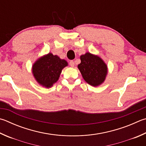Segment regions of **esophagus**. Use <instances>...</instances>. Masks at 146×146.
Wrapping results in <instances>:
<instances>
[{
	"label": "esophagus",
	"mask_w": 146,
	"mask_h": 146,
	"mask_svg": "<svg viewBox=\"0 0 146 146\" xmlns=\"http://www.w3.org/2000/svg\"><path fill=\"white\" fill-rule=\"evenodd\" d=\"M70 65L71 67H74V66H75V62H74L73 60H71L70 62Z\"/></svg>",
	"instance_id": "34e87169"
}]
</instances>
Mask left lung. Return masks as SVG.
<instances>
[{"mask_svg": "<svg viewBox=\"0 0 146 146\" xmlns=\"http://www.w3.org/2000/svg\"><path fill=\"white\" fill-rule=\"evenodd\" d=\"M78 65L82 77L87 84L97 87L105 81L107 75V66L100 57L87 52L80 56Z\"/></svg>", "mask_w": 146, "mask_h": 146, "instance_id": "obj_1", "label": "left lung"}]
</instances>
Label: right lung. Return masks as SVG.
Wrapping results in <instances>:
<instances>
[{
  "label": "right lung",
  "instance_id": "1",
  "mask_svg": "<svg viewBox=\"0 0 146 146\" xmlns=\"http://www.w3.org/2000/svg\"><path fill=\"white\" fill-rule=\"evenodd\" d=\"M67 66L66 60L49 53L34 62L32 72L38 83L49 88L59 80L62 69Z\"/></svg>",
  "mask_w": 146,
  "mask_h": 146
}]
</instances>
